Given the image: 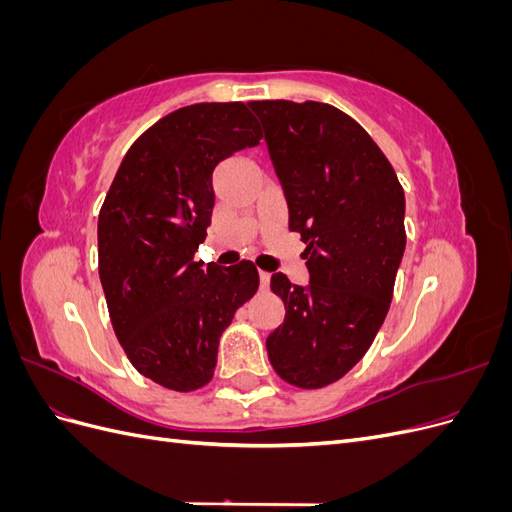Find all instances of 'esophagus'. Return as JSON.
Instances as JSON below:
<instances>
[{"label": "esophagus", "mask_w": 512, "mask_h": 512, "mask_svg": "<svg viewBox=\"0 0 512 512\" xmlns=\"http://www.w3.org/2000/svg\"><path fill=\"white\" fill-rule=\"evenodd\" d=\"M258 277H260V290H267L269 282H271V275L267 271H260Z\"/></svg>", "instance_id": "1"}]
</instances>
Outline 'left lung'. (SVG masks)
<instances>
[{
  "label": "left lung",
  "mask_w": 512,
  "mask_h": 512,
  "mask_svg": "<svg viewBox=\"0 0 512 512\" xmlns=\"http://www.w3.org/2000/svg\"><path fill=\"white\" fill-rule=\"evenodd\" d=\"M286 194L288 228L307 243L309 286L273 273L284 322L267 337L277 376L299 389L344 378L376 339L406 250V196L359 123L322 102H250Z\"/></svg>",
  "instance_id": "8db88e82"
}]
</instances>
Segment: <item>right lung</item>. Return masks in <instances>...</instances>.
Masks as SVG:
<instances>
[{"label":"right lung","instance_id":"obj_1","mask_svg":"<svg viewBox=\"0 0 512 512\" xmlns=\"http://www.w3.org/2000/svg\"><path fill=\"white\" fill-rule=\"evenodd\" d=\"M262 138L243 102L183 106L128 149L98 220L108 314L138 374L190 393L211 382L220 337L258 290L250 260L194 262L213 211V170Z\"/></svg>","mask_w":512,"mask_h":512}]
</instances>
